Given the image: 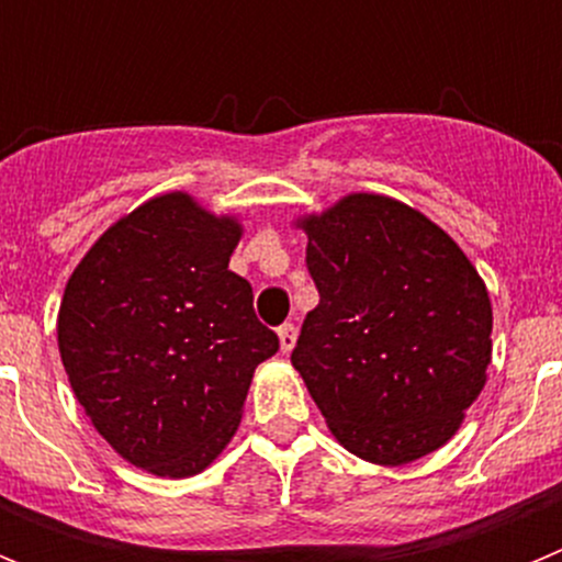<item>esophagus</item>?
I'll list each match as a JSON object with an SVG mask.
<instances>
[{"label":"esophagus","mask_w":562,"mask_h":562,"mask_svg":"<svg viewBox=\"0 0 562 562\" xmlns=\"http://www.w3.org/2000/svg\"><path fill=\"white\" fill-rule=\"evenodd\" d=\"M295 337H297L295 324L278 326V340H281V351H284V355H290V351L295 349Z\"/></svg>","instance_id":"34e87169"}]
</instances>
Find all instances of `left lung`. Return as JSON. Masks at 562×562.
Listing matches in <instances>:
<instances>
[{
	"instance_id": "8db88e82",
	"label": "left lung",
	"mask_w": 562,
	"mask_h": 562,
	"mask_svg": "<svg viewBox=\"0 0 562 562\" xmlns=\"http://www.w3.org/2000/svg\"><path fill=\"white\" fill-rule=\"evenodd\" d=\"M317 286L292 366L342 448L408 464L441 448L486 382L493 306L448 233L355 193L304 222Z\"/></svg>"
}]
</instances>
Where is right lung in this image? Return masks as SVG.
Listing matches in <instances>:
<instances>
[{"label":"right lung","mask_w":562,"mask_h":562,"mask_svg":"<svg viewBox=\"0 0 562 562\" xmlns=\"http://www.w3.org/2000/svg\"><path fill=\"white\" fill-rule=\"evenodd\" d=\"M238 225L166 193L109 227L64 290L58 349L98 434L157 475L200 473L236 434L278 335L227 270Z\"/></svg>","instance_id":"obj_1"}]
</instances>
